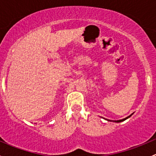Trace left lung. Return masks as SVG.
Listing matches in <instances>:
<instances>
[{
    "label": "left lung",
    "instance_id": "1",
    "mask_svg": "<svg viewBox=\"0 0 156 156\" xmlns=\"http://www.w3.org/2000/svg\"><path fill=\"white\" fill-rule=\"evenodd\" d=\"M130 116H131V115H129L128 117H127V118H125V119H122V120H117V121H113V122H123V121H125V120H126L127 119H128L129 117H130ZM108 121H110V120H108Z\"/></svg>",
    "mask_w": 156,
    "mask_h": 156
}]
</instances>
